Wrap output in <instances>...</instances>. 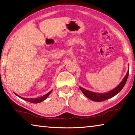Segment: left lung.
Wrapping results in <instances>:
<instances>
[{"instance_id": "8db88e82", "label": "left lung", "mask_w": 135, "mask_h": 135, "mask_svg": "<svg viewBox=\"0 0 135 135\" xmlns=\"http://www.w3.org/2000/svg\"><path fill=\"white\" fill-rule=\"evenodd\" d=\"M129 70H128V71L126 75L124 78L123 79L122 82L118 84L117 87H116L115 89L111 90L109 92L107 93H95L91 92V91L82 88L81 87H80V89L82 91L83 94L86 96L87 98H88L89 99L93 100V101L96 102H101L107 99H108L109 98L114 97L116 95L117 93H119L121 90H122L123 87L125 85L126 81L127 80L128 76H129Z\"/></svg>"}]
</instances>
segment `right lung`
Here are the masks:
<instances>
[{
	"instance_id": "obj_1",
	"label": "right lung",
	"mask_w": 135,
	"mask_h": 135,
	"mask_svg": "<svg viewBox=\"0 0 135 135\" xmlns=\"http://www.w3.org/2000/svg\"><path fill=\"white\" fill-rule=\"evenodd\" d=\"M52 91H50L49 92H48L47 93V94L44 95L43 96H42V97H38L37 98H22L21 97H20V96H18L17 93H14L17 96V97H20V98H21L23 100H27V101L30 102H31V103H35V104H37V103H40V102L43 101V100H45L46 98L49 97V95L51 94V93L52 92Z\"/></svg>"
}]
</instances>
